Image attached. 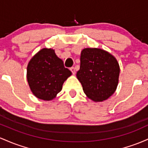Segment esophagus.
Returning <instances> with one entry per match:
<instances>
[{"mask_svg":"<svg viewBox=\"0 0 148 148\" xmlns=\"http://www.w3.org/2000/svg\"><path fill=\"white\" fill-rule=\"evenodd\" d=\"M70 70H71V71L72 72L73 74L75 73V69L74 67H71V69H70Z\"/></svg>","mask_w":148,"mask_h":148,"instance_id":"obj_1","label":"esophagus"}]
</instances>
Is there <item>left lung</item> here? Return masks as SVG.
Returning a JSON list of instances; mask_svg holds the SVG:
<instances>
[{
    "label": "left lung",
    "instance_id": "obj_1",
    "mask_svg": "<svg viewBox=\"0 0 148 148\" xmlns=\"http://www.w3.org/2000/svg\"><path fill=\"white\" fill-rule=\"evenodd\" d=\"M77 77L88 98L94 101L108 99L118 84L119 66L112 54L98 48H85L80 56Z\"/></svg>",
    "mask_w": 148,
    "mask_h": 148
}]
</instances>
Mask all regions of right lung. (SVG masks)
<instances>
[{"label": "right lung", "mask_w": 148, "mask_h": 148, "mask_svg": "<svg viewBox=\"0 0 148 148\" xmlns=\"http://www.w3.org/2000/svg\"><path fill=\"white\" fill-rule=\"evenodd\" d=\"M71 74L52 49H41L27 66V79L31 90L36 97L45 101L54 99Z\"/></svg>", "instance_id": "right-lung-1"}]
</instances>
